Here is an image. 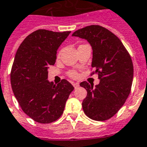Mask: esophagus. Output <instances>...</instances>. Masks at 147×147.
<instances>
[{"label": "esophagus", "instance_id": "obj_1", "mask_svg": "<svg viewBox=\"0 0 147 147\" xmlns=\"http://www.w3.org/2000/svg\"><path fill=\"white\" fill-rule=\"evenodd\" d=\"M72 85L74 86V88H77L79 87V84H78V83H72Z\"/></svg>", "mask_w": 147, "mask_h": 147}]
</instances>
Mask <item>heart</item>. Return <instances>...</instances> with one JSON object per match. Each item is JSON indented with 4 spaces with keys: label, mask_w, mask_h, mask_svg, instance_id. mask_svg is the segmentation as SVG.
Listing matches in <instances>:
<instances>
[{
    "label": "heart",
    "mask_w": 147,
    "mask_h": 147,
    "mask_svg": "<svg viewBox=\"0 0 147 147\" xmlns=\"http://www.w3.org/2000/svg\"><path fill=\"white\" fill-rule=\"evenodd\" d=\"M60 53H61V51H59V53H58V57L60 56ZM68 76H69V77L72 78H76L78 77V73L77 71H75V70H71L68 72Z\"/></svg>",
    "instance_id": "1"
}]
</instances>
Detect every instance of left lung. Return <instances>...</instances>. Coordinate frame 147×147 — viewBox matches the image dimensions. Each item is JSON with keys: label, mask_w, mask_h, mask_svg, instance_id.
Masks as SVG:
<instances>
[{"label": "left lung", "mask_w": 147, "mask_h": 147, "mask_svg": "<svg viewBox=\"0 0 147 147\" xmlns=\"http://www.w3.org/2000/svg\"><path fill=\"white\" fill-rule=\"evenodd\" d=\"M72 36L90 44L94 69L90 76L96 74L100 79L95 88L87 82L80 83L88 92L82 102L83 110L93 120H108L119 112L131 92L134 76L131 55L115 34L98 25L78 29Z\"/></svg>", "instance_id": "left-lung-1"}]
</instances>
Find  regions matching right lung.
<instances>
[{"instance_id": "1", "label": "right lung", "mask_w": 147, "mask_h": 147, "mask_svg": "<svg viewBox=\"0 0 147 147\" xmlns=\"http://www.w3.org/2000/svg\"><path fill=\"white\" fill-rule=\"evenodd\" d=\"M71 32L38 29L26 37L16 53L10 71L12 90L22 110L34 121L48 124L63 113L74 87L63 79L56 85L47 80L57 51Z\"/></svg>"}]
</instances>
